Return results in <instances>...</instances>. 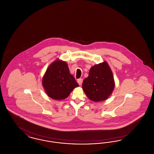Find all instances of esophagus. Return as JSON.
Wrapping results in <instances>:
<instances>
[{"mask_svg":"<svg viewBox=\"0 0 154 154\" xmlns=\"http://www.w3.org/2000/svg\"><path fill=\"white\" fill-rule=\"evenodd\" d=\"M82 79H79L78 80H77V82L79 83V84L80 85H82Z\"/></svg>","mask_w":154,"mask_h":154,"instance_id":"34e87169","label":"esophagus"}]
</instances>
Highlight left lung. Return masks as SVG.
I'll return each instance as SVG.
<instances>
[{
    "instance_id": "8db88e82",
    "label": "left lung",
    "mask_w": 154,
    "mask_h": 154,
    "mask_svg": "<svg viewBox=\"0 0 154 154\" xmlns=\"http://www.w3.org/2000/svg\"><path fill=\"white\" fill-rule=\"evenodd\" d=\"M82 87L91 100L99 102L107 100L115 87L113 74L108 63L104 61L91 67Z\"/></svg>"
}]
</instances>
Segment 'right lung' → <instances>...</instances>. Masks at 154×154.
I'll list each match as a JSON object with an SVG mask.
<instances>
[{
	"label": "right lung",
	"instance_id": "add662e5",
	"mask_svg": "<svg viewBox=\"0 0 154 154\" xmlns=\"http://www.w3.org/2000/svg\"><path fill=\"white\" fill-rule=\"evenodd\" d=\"M46 94L57 100L67 97L74 89L79 85L70 73L66 62L57 59L48 67L42 79Z\"/></svg>",
	"mask_w": 154,
	"mask_h": 154
}]
</instances>
